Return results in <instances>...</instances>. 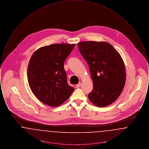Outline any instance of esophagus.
Listing matches in <instances>:
<instances>
[{
    "label": "esophagus",
    "mask_w": 149,
    "mask_h": 149,
    "mask_svg": "<svg viewBox=\"0 0 149 149\" xmlns=\"http://www.w3.org/2000/svg\"><path fill=\"white\" fill-rule=\"evenodd\" d=\"M81 84L80 83H79L78 84L76 85V87H77V88H80V87L81 86Z\"/></svg>",
    "instance_id": "esophagus-1"
}]
</instances>
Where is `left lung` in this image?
I'll use <instances>...</instances> for the list:
<instances>
[{
  "instance_id": "obj_1",
  "label": "left lung",
  "mask_w": 149,
  "mask_h": 149,
  "mask_svg": "<svg viewBox=\"0 0 149 149\" xmlns=\"http://www.w3.org/2000/svg\"><path fill=\"white\" fill-rule=\"evenodd\" d=\"M78 49L88 64L93 82L88 98L94 105L104 107L120 96L126 81L125 64L119 53L109 43L84 41Z\"/></svg>"
}]
</instances>
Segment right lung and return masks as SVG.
<instances>
[{
    "label": "right lung",
    "mask_w": 149,
    "mask_h": 149,
    "mask_svg": "<svg viewBox=\"0 0 149 149\" xmlns=\"http://www.w3.org/2000/svg\"><path fill=\"white\" fill-rule=\"evenodd\" d=\"M75 44L59 43L36 50L29 62V85L36 97L50 106H60L74 89L68 84L64 64Z\"/></svg>",
    "instance_id": "obj_1"
}]
</instances>
